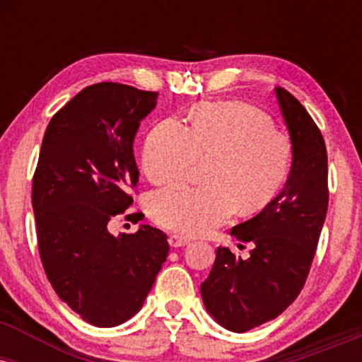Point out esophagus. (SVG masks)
<instances>
[{"instance_id":"esophagus-1","label":"esophagus","mask_w":362,"mask_h":362,"mask_svg":"<svg viewBox=\"0 0 362 362\" xmlns=\"http://www.w3.org/2000/svg\"><path fill=\"white\" fill-rule=\"evenodd\" d=\"M168 243H170V247H173V248L185 247V245L189 243V238H185V236H182V235H172L168 238Z\"/></svg>"}]
</instances>
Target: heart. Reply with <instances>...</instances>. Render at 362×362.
<instances>
[{"label":"heart","instance_id":"b5f03b06","mask_svg":"<svg viewBox=\"0 0 362 362\" xmlns=\"http://www.w3.org/2000/svg\"><path fill=\"white\" fill-rule=\"evenodd\" d=\"M199 161L202 187L175 185L149 201L158 226L197 236L240 214L259 213L279 192L288 175L291 144L271 120L242 103H204L190 127L167 119L149 132L141 155L144 175L155 185L184 180Z\"/></svg>","mask_w":362,"mask_h":362}]
</instances>
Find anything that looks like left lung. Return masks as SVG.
Here are the masks:
<instances>
[{
    "instance_id": "1",
    "label": "left lung",
    "mask_w": 362,
    "mask_h": 362,
    "mask_svg": "<svg viewBox=\"0 0 362 362\" xmlns=\"http://www.w3.org/2000/svg\"><path fill=\"white\" fill-rule=\"evenodd\" d=\"M276 97L286 120L293 165L284 189L255 218L231 230L250 243L248 259L219 247L201 284L206 310L231 332L271 322L298 298L313 262L328 209V165L322 132L288 90Z\"/></svg>"
}]
</instances>
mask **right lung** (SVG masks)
I'll use <instances>...</instances> for the list:
<instances>
[{
  "label": "right lung",
  "instance_id": "obj_1",
  "mask_svg": "<svg viewBox=\"0 0 362 362\" xmlns=\"http://www.w3.org/2000/svg\"><path fill=\"white\" fill-rule=\"evenodd\" d=\"M156 98V91L97 83L45 129L32 180L40 260L57 296L95 327L138 313L170 250L167 235L149 224L136 233L109 231L132 206L139 175L132 143Z\"/></svg>",
  "mask_w": 362,
  "mask_h": 362
}]
</instances>
